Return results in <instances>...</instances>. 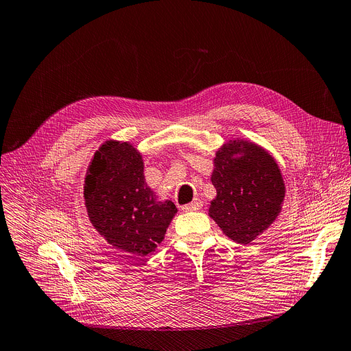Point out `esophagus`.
I'll use <instances>...</instances> for the list:
<instances>
[{
	"label": "esophagus",
	"mask_w": 351,
	"mask_h": 351,
	"mask_svg": "<svg viewBox=\"0 0 351 351\" xmlns=\"http://www.w3.org/2000/svg\"><path fill=\"white\" fill-rule=\"evenodd\" d=\"M202 206H203L202 200L195 199L192 203H189V204H184V206L182 207V210H183V212H196V210H200V207H202Z\"/></svg>",
	"instance_id": "34e87169"
}]
</instances>
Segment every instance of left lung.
Here are the masks:
<instances>
[{
    "mask_svg": "<svg viewBox=\"0 0 351 351\" xmlns=\"http://www.w3.org/2000/svg\"><path fill=\"white\" fill-rule=\"evenodd\" d=\"M212 183L216 197L208 216L224 234L250 244L281 213L285 183L268 151L244 139H232L216 152Z\"/></svg>",
    "mask_w": 351,
    "mask_h": 351,
    "instance_id": "left-lung-1",
    "label": "left lung"
}]
</instances>
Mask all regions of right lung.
<instances>
[{
    "label": "right lung",
    "mask_w": 351,
    "mask_h": 351,
    "mask_svg": "<svg viewBox=\"0 0 351 351\" xmlns=\"http://www.w3.org/2000/svg\"><path fill=\"white\" fill-rule=\"evenodd\" d=\"M90 223L114 248L145 256L165 239L178 208L158 200L144 176L143 155L130 143L106 141L84 178Z\"/></svg>",
    "instance_id": "1"
}]
</instances>
